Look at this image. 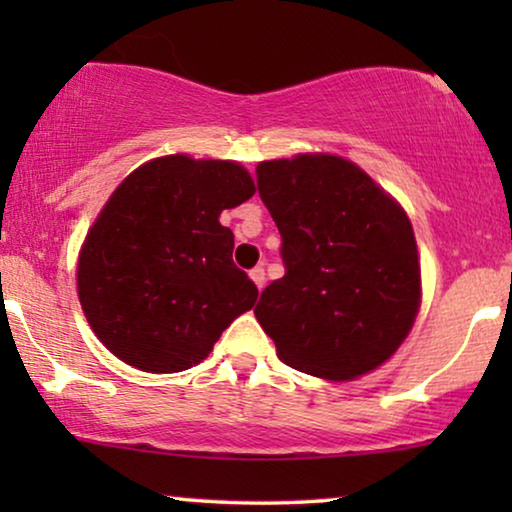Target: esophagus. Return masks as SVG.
Segmentation results:
<instances>
[{
    "mask_svg": "<svg viewBox=\"0 0 512 512\" xmlns=\"http://www.w3.org/2000/svg\"><path fill=\"white\" fill-rule=\"evenodd\" d=\"M249 277H251V282H254V284L258 286V291H261L263 286H265V270L261 268V265H258V268L251 270V272H249Z\"/></svg>",
    "mask_w": 512,
    "mask_h": 512,
    "instance_id": "obj_1",
    "label": "esophagus"
}]
</instances>
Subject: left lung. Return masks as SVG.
I'll use <instances>...</instances> for the list:
<instances>
[{"instance_id": "8db88e82", "label": "left lung", "mask_w": 512, "mask_h": 512, "mask_svg": "<svg viewBox=\"0 0 512 512\" xmlns=\"http://www.w3.org/2000/svg\"><path fill=\"white\" fill-rule=\"evenodd\" d=\"M282 235L286 275L265 286L256 319L286 366L331 382L396 354L422 305L415 230L394 195L335 153L256 167Z\"/></svg>"}]
</instances>
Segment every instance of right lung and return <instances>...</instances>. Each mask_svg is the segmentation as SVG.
Returning a JSON list of instances; mask_svg holds the SVG:
<instances>
[{
    "mask_svg": "<svg viewBox=\"0 0 512 512\" xmlns=\"http://www.w3.org/2000/svg\"><path fill=\"white\" fill-rule=\"evenodd\" d=\"M256 193L235 160L153 158L132 170L88 228L76 291L97 340L144 373H181L249 312L254 282L233 263L223 209Z\"/></svg>",
    "mask_w": 512,
    "mask_h": 512,
    "instance_id": "obj_1",
    "label": "right lung"
}]
</instances>
